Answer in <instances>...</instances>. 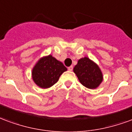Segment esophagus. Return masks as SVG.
I'll return each mask as SVG.
<instances>
[{"label":"esophagus","instance_id":"esophagus-1","mask_svg":"<svg viewBox=\"0 0 132 132\" xmlns=\"http://www.w3.org/2000/svg\"><path fill=\"white\" fill-rule=\"evenodd\" d=\"M68 70H69V71H72V70H73V66H70V67H68Z\"/></svg>","mask_w":132,"mask_h":132}]
</instances>
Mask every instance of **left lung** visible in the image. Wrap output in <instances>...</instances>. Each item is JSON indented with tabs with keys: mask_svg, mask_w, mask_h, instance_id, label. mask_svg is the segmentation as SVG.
<instances>
[{
	"mask_svg": "<svg viewBox=\"0 0 132 132\" xmlns=\"http://www.w3.org/2000/svg\"><path fill=\"white\" fill-rule=\"evenodd\" d=\"M74 72L81 84L88 88H97L103 81V75L98 65L88 57L79 60L74 67Z\"/></svg>",
	"mask_w": 132,
	"mask_h": 132,
	"instance_id": "1",
	"label": "left lung"
}]
</instances>
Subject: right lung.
I'll return each instance as SVG.
<instances>
[{
	"label": "right lung",
	"mask_w": 132,
	"mask_h": 132,
	"mask_svg": "<svg viewBox=\"0 0 132 132\" xmlns=\"http://www.w3.org/2000/svg\"><path fill=\"white\" fill-rule=\"evenodd\" d=\"M67 68L62 62L49 55L42 57L32 70V78L36 85L47 88L54 85Z\"/></svg>",
	"instance_id": "1"
}]
</instances>
